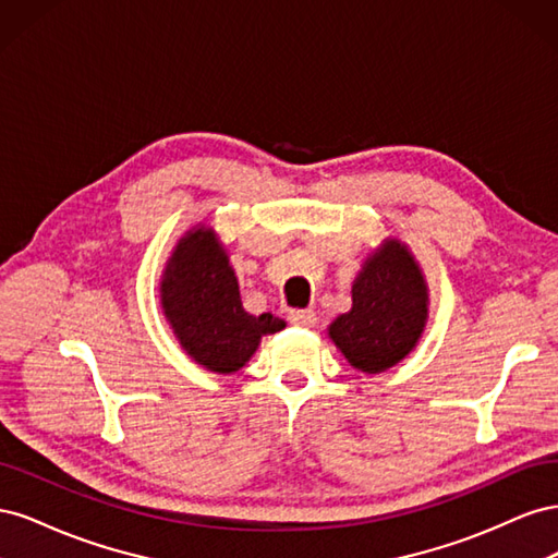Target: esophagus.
Wrapping results in <instances>:
<instances>
[{
	"mask_svg": "<svg viewBox=\"0 0 558 558\" xmlns=\"http://www.w3.org/2000/svg\"><path fill=\"white\" fill-rule=\"evenodd\" d=\"M289 320L293 326H300V328H312L316 324V312L314 310H293L289 314Z\"/></svg>",
	"mask_w": 558,
	"mask_h": 558,
	"instance_id": "34e87169",
	"label": "esophagus"
}]
</instances>
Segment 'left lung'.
Segmentation results:
<instances>
[{"label":"left lung","instance_id":"left-lung-1","mask_svg":"<svg viewBox=\"0 0 558 558\" xmlns=\"http://www.w3.org/2000/svg\"><path fill=\"white\" fill-rule=\"evenodd\" d=\"M351 293V312L337 316L330 326L332 342L361 373H384L408 356L424 332V277L410 251L391 240L365 260Z\"/></svg>","mask_w":558,"mask_h":558}]
</instances>
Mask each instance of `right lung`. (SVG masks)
<instances>
[{"label": "right lung", "mask_w": 558, "mask_h": 558, "mask_svg": "<svg viewBox=\"0 0 558 558\" xmlns=\"http://www.w3.org/2000/svg\"><path fill=\"white\" fill-rule=\"evenodd\" d=\"M162 310L181 347L211 373L230 375L253 356L263 335L286 324L272 314L251 316L216 234L199 228L183 238L165 269Z\"/></svg>", "instance_id": "right-lung-1"}]
</instances>
